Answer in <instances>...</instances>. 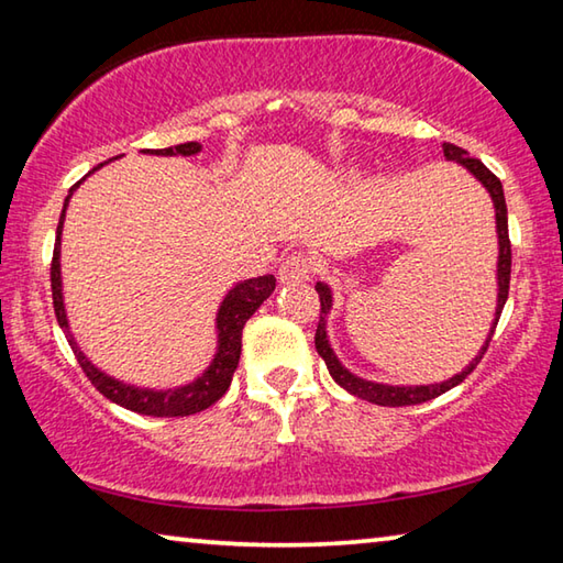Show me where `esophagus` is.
<instances>
[{"instance_id":"34e87169","label":"esophagus","mask_w":563,"mask_h":563,"mask_svg":"<svg viewBox=\"0 0 563 563\" xmlns=\"http://www.w3.org/2000/svg\"><path fill=\"white\" fill-rule=\"evenodd\" d=\"M310 273H312V263L305 253H290L288 258L280 263L278 268V280L283 285H290V283H302V280H310Z\"/></svg>"}]
</instances>
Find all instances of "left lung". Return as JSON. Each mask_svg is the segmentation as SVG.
Listing matches in <instances>:
<instances>
[{
    "instance_id": "8db88e82",
    "label": "left lung",
    "mask_w": 563,
    "mask_h": 563,
    "mask_svg": "<svg viewBox=\"0 0 563 563\" xmlns=\"http://www.w3.org/2000/svg\"><path fill=\"white\" fill-rule=\"evenodd\" d=\"M444 148V156L446 161H456V164H462L470 174L479 180V184L489 190L492 196V203H494V213H497V235H499V261H497V308H494V320L489 325V335L484 340L482 350L476 352L472 357L470 365H466L460 375H454L450 379H444V383H434V385H385V383H373V379H362L357 375H352L350 369L342 365L338 360L335 352L330 347V340H328V316L332 310V290L328 288V283H318L316 290L320 295V322H318V332H316V347H318V355L325 360V365L330 369V375L335 383L347 389L350 395H355L360 399H367V402L379 405V407H407V405H419V402H427V399H434L444 395L446 389L456 387L460 383H464L466 375L472 373V369L479 365V360L484 357V352H487L489 342L494 330H497V322L499 316L504 310V302L509 298V278H511V243H509V223H507V201H504V188H501V180L492 174V170L482 164L479 158H470L466 156V151L454 146V144H442Z\"/></svg>"
}]
</instances>
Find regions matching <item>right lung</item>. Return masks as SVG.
I'll return each instance as SVG.
<instances>
[{"label": "right lung", "mask_w": 563, "mask_h": 563, "mask_svg": "<svg viewBox=\"0 0 563 563\" xmlns=\"http://www.w3.org/2000/svg\"><path fill=\"white\" fill-rule=\"evenodd\" d=\"M201 151L198 141H188V144L168 146V148H146L144 154L154 156H196ZM103 166V164H101ZM97 166V168H101ZM93 168V170H97ZM89 170V176L93 174ZM84 180V178H81ZM79 180V184H81ZM79 184L71 186L69 196L64 198V208L59 216V225H56V243H54V258H52V298H54V312L56 322L64 330L66 340L74 350L76 360L84 369V375L91 379V385L99 389V393L117 402L121 407L131 409V412L148 415V417H186L203 412V409L211 407L225 395V389L231 387L233 373L238 367V360H241V338H243V325L247 318L253 316L255 310L261 308L263 300L271 298L275 290V278L273 275H263V278H251L243 283H235L221 302L216 316V332H218V347L211 360V365L203 369L201 377H196L194 383L180 385V387H168V389H151V387H139L121 383V379L111 377L93 365V362L84 355L81 347L76 345V340L69 330V318H66L64 308V290H62V228H64V216L66 206H69L74 190Z\"/></svg>", "instance_id": "1"}]
</instances>
